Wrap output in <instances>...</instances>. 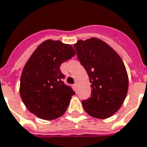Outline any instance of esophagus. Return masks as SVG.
Here are the masks:
<instances>
[{"mask_svg":"<svg viewBox=\"0 0 147 147\" xmlns=\"http://www.w3.org/2000/svg\"><path fill=\"white\" fill-rule=\"evenodd\" d=\"M74 90H77V89H78V84L77 83L74 84Z\"/></svg>","mask_w":147,"mask_h":147,"instance_id":"esophagus-1","label":"esophagus"}]
</instances>
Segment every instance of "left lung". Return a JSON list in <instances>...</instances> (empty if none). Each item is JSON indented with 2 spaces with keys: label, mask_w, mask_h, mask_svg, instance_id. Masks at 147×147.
<instances>
[{
  "label": "left lung",
  "mask_w": 147,
  "mask_h": 147,
  "mask_svg": "<svg viewBox=\"0 0 147 147\" xmlns=\"http://www.w3.org/2000/svg\"><path fill=\"white\" fill-rule=\"evenodd\" d=\"M74 46L91 83V97L82 102L84 110L94 118H110L120 109L128 91V75L122 58L98 38L79 40Z\"/></svg>",
  "instance_id": "left-lung-1"
}]
</instances>
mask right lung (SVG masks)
<instances>
[{"instance_id":"obj_1","label":"right lung","mask_w":147,"mask_h":147,"mask_svg":"<svg viewBox=\"0 0 147 147\" xmlns=\"http://www.w3.org/2000/svg\"><path fill=\"white\" fill-rule=\"evenodd\" d=\"M71 45L60 41L42 42L22 70L20 95L26 108L37 117L53 120L65 114L75 92L63 82L60 66L75 55Z\"/></svg>"}]
</instances>
